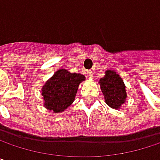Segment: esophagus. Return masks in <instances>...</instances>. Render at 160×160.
I'll return each mask as SVG.
<instances>
[{
	"instance_id": "obj_1",
	"label": "esophagus",
	"mask_w": 160,
	"mask_h": 160,
	"mask_svg": "<svg viewBox=\"0 0 160 160\" xmlns=\"http://www.w3.org/2000/svg\"><path fill=\"white\" fill-rule=\"evenodd\" d=\"M86 75H87V77H89V78H92V70H87V72H86Z\"/></svg>"
}]
</instances>
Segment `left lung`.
<instances>
[{
  "instance_id": "8db88e82",
  "label": "left lung",
  "mask_w": 160,
  "mask_h": 160,
  "mask_svg": "<svg viewBox=\"0 0 160 160\" xmlns=\"http://www.w3.org/2000/svg\"><path fill=\"white\" fill-rule=\"evenodd\" d=\"M99 83L105 95L106 103L113 108H119L127 97L122 79L115 71L108 70L106 72L105 77L100 79Z\"/></svg>"
}]
</instances>
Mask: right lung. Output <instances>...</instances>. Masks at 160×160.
I'll list each match as a JSON object with an SVG mask.
<instances>
[{"instance_id": "obj_1", "label": "right lung", "mask_w": 160, "mask_h": 160, "mask_svg": "<svg viewBox=\"0 0 160 160\" xmlns=\"http://www.w3.org/2000/svg\"><path fill=\"white\" fill-rule=\"evenodd\" d=\"M85 77L81 74L70 73L59 69L42 87L44 106L54 113L64 111L74 101L79 84Z\"/></svg>"}]
</instances>
